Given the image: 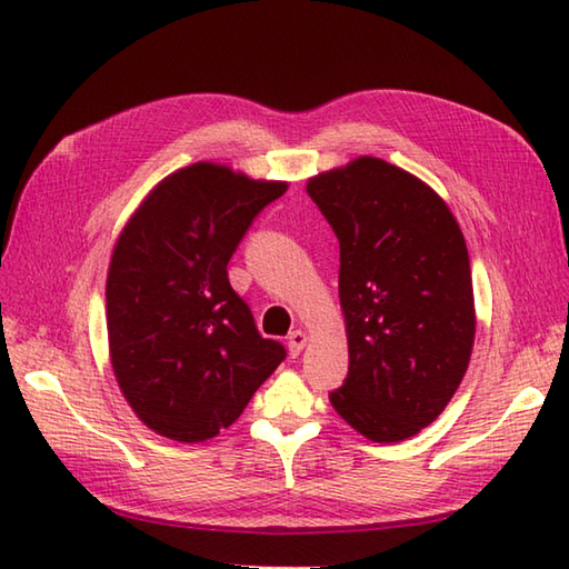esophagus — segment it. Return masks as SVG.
<instances>
[{"mask_svg":"<svg viewBox=\"0 0 569 569\" xmlns=\"http://www.w3.org/2000/svg\"><path fill=\"white\" fill-rule=\"evenodd\" d=\"M306 341H308V337H306V332H300V329H293V332L288 335V351L293 359L302 351V347H306Z\"/></svg>","mask_w":569,"mask_h":569,"instance_id":"1","label":"esophagus"}]
</instances>
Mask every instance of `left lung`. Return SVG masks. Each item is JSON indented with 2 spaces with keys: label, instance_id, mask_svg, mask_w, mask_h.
I'll return each mask as SVG.
<instances>
[{
  "label": "left lung",
  "instance_id": "obj_1",
  "mask_svg": "<svg viewBox=\"0 0 569 569\" xmlns=\"http://www.w3.org/2000/svg\"><path fill=\"white\" fill-rule=\"evenodd\" d=\"M339 240L349 373L329 402L378 443L429 427L466 376L475 339L468 247L427 183L376 157L308 181Z\"/></svg>",
  "mask_w": 569,
  "mask_h": 569
}]
</instances>
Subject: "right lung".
Instances as JSON below:
<instances>
[{
  "label": "right lung",
  "instance_id": "right-lung-1",
  "mask_svg": "<svg viewBox=\"0 0 569 569\" xmlns=\"http://www.w3.org/2000/svg\"><path fill=\"white\" fill-rule=\"evenodd\" d=\"M283 191L198 162L157 183L118 237L106 281L111 363L157 433L213 439L286 359L228 279L234 249Z\"/></svg>",
  "mask_w": 569,
  "mask_h": 569
}]
</instances>
